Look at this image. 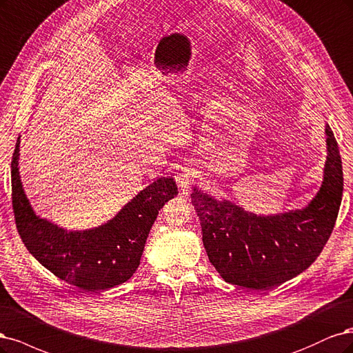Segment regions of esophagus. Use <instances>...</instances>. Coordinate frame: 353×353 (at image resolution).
Returning <instances> with one entry per match:
<instances>
[{
    "label": "esophagus",
    "mask_w": 353,
    "mask_h": 353,
    "mask_svg": "<svg viewBox=\"0 0 353 353\" xmlns=\"http://www.w3.org/2000/svg\"><path fill=\"white\" fill-rule=\"evenodd\" d=\"M193 177H195V173H193V168L190 167H181L177 174H176V181L177 186L180 188V190L183 193H188L190 190Z\"/></svg>",
    "instance_id": "obj_1"
}]
</instances>
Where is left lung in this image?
<instances>
[{
  "label": "left lung",
  "instance_id": "left-lung-1",
  "mask_svg": "<svg viewBox=\"0 0 353 353\" xmlns=\"http://www.w3.org/2000/svg\"><path fill=\"white\" fill-rule=\"evenodd\" d=\"M324 134L323 183L301 210L256 214L193 188L190 198L201 220L203 246L210 263L227 283L271 290L301 274L323 251L343 193L342 158L328 124Z\"/></svg>",
  "mask_w": 353,
  "mask_h": 353
}]
</instances>
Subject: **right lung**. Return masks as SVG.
<instances>
[{"label": "right lung", "instance_id": "right-lung-1", "mask_svg": "<svg viewBox=\"0 0 353 353\" xmlns=\"http://www.w3.org/2000/svg\"><path fill=\"white\" fill-rule=\"evenodd\" d=\"M19 155L20 136L11 160V189L16 225L28 251L52 274L88 292L128 281L141 264L158 211L177 196L174 177L157 179L101 225L67 230L33 211L21 183Z\"/></svg>", "mask_w": 353, "mask_h": 353}]
</instances>
